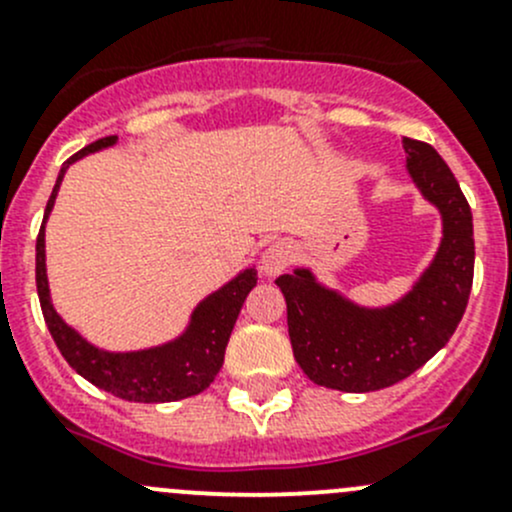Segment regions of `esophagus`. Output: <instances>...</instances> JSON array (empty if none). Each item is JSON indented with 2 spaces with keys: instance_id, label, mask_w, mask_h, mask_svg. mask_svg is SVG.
<instances>
[{
  "instance_id": "34e87169",
  "label": "esophagus",
  "mask_w": 512,
  "mask_h": 512,
  "mask_svg": "<svg viewBox=\"0 0 512 512\" xmlns=\"http://www.w3.org/2000/svg\"><path fill=\"white\" fill-rule=\"evenodd\" d=\"M292 257V245H287V242L282 240L270 242L260 255V270L265 272L267 277H277L280 272H285L287 267L292 265Z\"/></svg>"
}]
</instances>
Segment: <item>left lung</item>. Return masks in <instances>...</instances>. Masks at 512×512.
Instances as JSON below:
<instances>
[{
    "instance_id": "left-lung-1",
    "label": "left lung",
    "mask_w": 512,
    "mask_h": 512,
    "mask_svg": "<svg viewBox=\"0 0 512 512\" xmlns=\"http://www.w3.org/2000/svg\"><path fill=\"white\" fill-rule=\"evenodd\" d=\"M406 170L441 213V245L414 287L386 307H361L307 267L277 277L297 364L319 386L366 394L421 369L456 332L473 285V215L451 168L428 143L404 138Z\"/></svg>"
}]
</instances>
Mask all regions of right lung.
<instances>
[{
  "instance_id": "obj_1",
  "label": "right lung",
  "mask_w": 512,
  "mask_h": 512,
  "mask_svg": "<svg viewBox=\"0 0 512 512\" xmlns=\"http://www.w3.org/2000/svg\"><path fill=\"white\" fill-rule=\"evenodd\" d=\"M116 141L118 136L101 138V141L81 148L76 156H71L61 165L59 178L51 190L49 203H46L44 223H41L39 237H36V292H39L41 312H44V322L54 337L56 347L69 361L71 369H76V374L84 376L98 389L108 391L118 399L138 401V404H165V401L188 399V396L208 389L218 376L225 361L227 339L235 327L242 302L250 294V289L257 285L255 267H247L240 275L232 277L227 285L208 294L193 309L188 327L180 337L160 344V347L141 349V352H106V349L94 347L74 327H69L51 304L49 280H46L44 227L51 208H54L56 195H59V185L71 163L89 156V153L111 148Z\"/></svg>"
}]
</instances>
